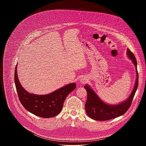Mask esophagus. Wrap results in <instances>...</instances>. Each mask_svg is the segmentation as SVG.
<instances>
[{"mask_svg": "<svg viewBox=\"0 0 146 146\" xmlns=\"http://www.w3.org/2000/svg\"><path fill=\"white\" fill-rule=\"evenodd\" d=\"M87 81V79L86 77H82L80 79V82L81 84H84V83L86 82V81Z\"/></svg>", "mask_w": 146, "mask_h": 146, "instance_id": "obj_1", "label": "esophagus"}]
</instances>
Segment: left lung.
Instances as JSON below:
<instances>
[{
  "instance_id": "8db88e82",
  "label": "left lung",
  "mask_w": 146,
  "mask_h": 146,
  "mask_svg": "<svg viewBox=\"0 0 146 146\" xmlns=\"http://www.w3.org/2000/svg\"><path fill=\"white\" fill-rule=\"evenodd\" d=\"M127 55L135 65L136 73L135 86L131 94L125 100L117 104L111 105L103 101L90 85L86 84L84 88L87 91V99L85 109L87 114L91 118L97 121H106L113 119L125 113L131 106V103L137 89L139 77L136 59L133 54L129 48L127 49Z\"/></svg>"
}]
</instances>
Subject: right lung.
<instances>
[{"mask_svg": "<svg viewBox=\"0 0 146 146\" xmlns=\"http://www.w3.org/2000/svg\"><path fill=\"white\" fill-rule=\"evenodd\" d=\"M14 81L23 106L30 113L43 118H51L58 115L63 108L66 96L76 87V83L73 82L48 94L36 95L29 93L19 82L17 75V65L15 69Z\"/></svg>", "mask_w": 146, "mask_h": 146, "instance_id": "add662e5", "label": "right lung"}]
</instances>
